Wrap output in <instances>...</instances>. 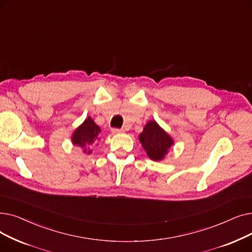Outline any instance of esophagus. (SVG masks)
<instances>
[{"instance_id": "obj_1", "label": "esophagus", "mask_w": 252, "mask_h": 252, "mask_svg": "<svg viewBox=\"0 0 252 252\" xmlns=\"http://www.w3.org/2000/svg\"><path fill=\"white\" fill-rule=\"evenodd\" d=\"M112 131H113V133H121V132H123V129H120V128H113V129H112Z\"/></svg>"}]
</instances>
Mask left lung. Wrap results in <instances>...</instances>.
Returning <instances> with one entry per match:
<instances>
[{
	"instance_id": "left-lung-1",
	"label": "left lung",
	"mask_w": 252,
	"mask_h": 252,
	"mask_svg": "<svg viewBox=\"0 0 252 252\" xmlns=\"http://www.w3.org/2000/svg\"><path fill=\"white\" fill-rule=\"evenodd\" d=\"M139 141L149 157L154 161L162 160L167 151L173 145L172 138L155 121H150L146 125L139 135Z\"/></svg>"
}]
</instances>
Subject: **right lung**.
Masks as SVG:
<instances>
[{
  "mask_svg": "<svg viewBox=\"0 0 252 252\" xmlns=\"http://www.w3.org/2000/svg\"><path fill=\"white\" fill-rule=\"evenodd\" d=\"M101 132L100 128L94 123L92 119L88 118L76 131L73 135V143L75 146L85 148L87 146H90L95 140L97 139V136ZM86 152V149L84 150ZM90 154L91 151H88Z\"/></svg>",
  "mask_w": 252,
  "mask_h": 252,
  "instance_id": "add662e5",
  "label": "right lung"
}]
</instances>
